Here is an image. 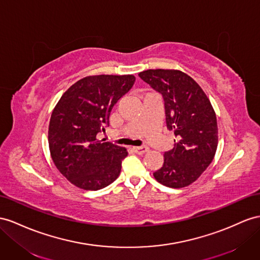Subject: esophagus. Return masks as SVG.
Wrapping results in <instances>:
<instances>
[{
  "instance_id": "1",
  "label": "esophagus",
  "mask_w": 260,
  "mask_h": 260,
  "mask_svg": "<svg viewBox=\"0 0 260 260\" xmlns=\"http://www.w3.org/2000/svg\"><path fill=\"white\" fill-rule=\"evenodd\" d=\"M133 150H134L136 154L138 155H143L145 152L148 151L147 146H141V147H133Z\"/></svg>"
}]
</instances>
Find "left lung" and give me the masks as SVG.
Wrapping results in <instances>:
<instances>
[{"label":"left lung","mask_w":260,"mask_h":260,"mask_svg":"<svg viewBox=\"0 0 260 260\" xmlns=\"http://www.w3.org/2000/svg\"><path fill=\"white\" fill-rule=\"evenodd\" d=\"M138 76L161 94L167 128L176 136L174 148L165 152L162 167L154 172V177L166 187H187L215 156V112L201 86L182 71L149 69Z\"/></svg>","instance_id":"1"}]
</instances>
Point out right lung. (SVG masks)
<instances>
[{"label": "right lung", "mask_w": 260, "mask_h": 260, "mask_svg": "<svg viewBox=\"0 0 260 260\" xmlns=\"http://www.w3.org/2000/svg\"><path fill=\"white\" fill-rule=\"evenodd\" d=\"M135 82L132 75L90 76L72 84L52 111L48 143L60 174L83 190L115 181L127 150L96 135L109 125L111 111Z\"/></svg>", "instance_id": "add662e5"}]
</instances>
